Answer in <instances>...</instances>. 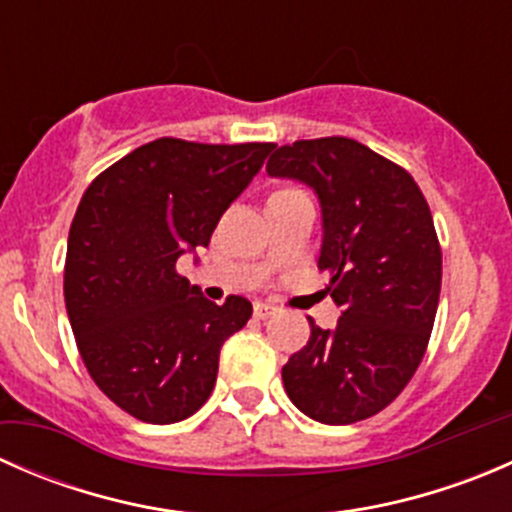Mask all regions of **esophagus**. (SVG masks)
<instances>
[{
    "label": "esophagus",
    "instance_id": "obj_1",
    "mask_svg": "<svg viewBox=\"0 0 512 512\" xmlns=\"http://www.w3.org/2000/svg\"><path fill=\"white\" fill-rule=\"evenodd\" d=\"M277 312L275 304H267V302H255V317L257 319H267Z\"/></svg>",
    "mask_w": 512,
    "mask_h": 512
}]
</instances>
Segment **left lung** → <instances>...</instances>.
<instances>
[{"label": "left lung", "instance_id": "obj_1", "mask_svg": "<svg viewBox=\"0 0 512 512\" xmlns=\"http://www.w3.org/2000/svg\"><path fill=\"white\" fill-rule=\"evenodd\" d=\"M267 173L317 193V265L342 307L334 329L309 319L307 347L282 366L285 391L319 423L364 421L404 391L428 347L441 294L431 210L401 165L344 136L277 148Z\"/></svg>", "mask_w": 512, "mask_h": 512}]
</instances>
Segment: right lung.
Wrapping results in <instances>:
<instances>
[{
	"instance_id": "right-lung-1",
	"label": "right lung",
	"mask_w": 512,
	"mask_h": 512,
	"mask_svg": "<svg viewBox=\"0 0 512 512\" xmlns=\"http://www.w3.org/2000/svg\"><path fill=\"white\" fill-rule=\"evenodd\" d=\"M272 148L158 138L103 170L76 208L64 267L76 347L98 389L138 421L193 416L213 394L220 347L252 317L245 297L210 302L175 265L208 247Z\"/></svg>"
}]
</instances>
